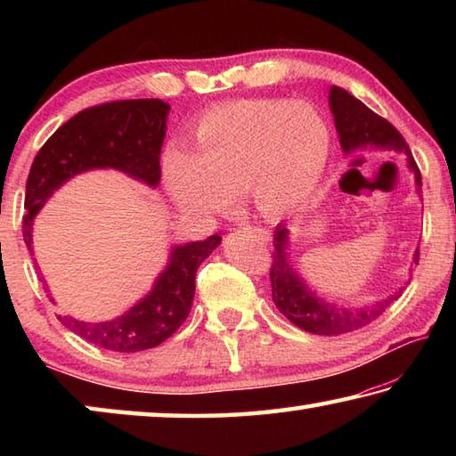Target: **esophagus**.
<instances>
[{"instance_id": "obj_1", "label": "esophagus", "mask_w": 456, "mask_h": 456, "mask_svg": "<svg viewBox=\"0 0 456 456\" xmlns=\"http://www.w3.org/2000/svg\"><path fill=\"white\" fill-rule=\"evenodd\" d=\"M243 229L249 231V233H253L257 239H261V241H269V233H267L265 229L256 227V225H249V223H243Z\"/></svg>"}]
</instances>
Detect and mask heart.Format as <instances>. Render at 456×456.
Listing matches in <instances>:
<instances>
[{
	"label": "heart",
	"mask_w": 456,
	"mask_h": 456,
	"mask_svg": "<svg viewBox=\"0 0 456 456\" xmlns=\"http://www.w3.org/2000/svg\"><path fill=\"white\" fill-rule=\"evenodd\" d=\"M330 128L318 108L289 100H237L207 110L191 146L163 157L165 184L184 211L215 213L235 192L265 217H281L312 195L326 167Z\"/></svg>",
	"instance_id": "1"
}]
</instances>
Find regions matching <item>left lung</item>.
I'll use <instances>...</instances> for the list:
<instances>
[{
	"label": "left lung",
	"mask_w": 456,
	"mask_h": 456,
	"mask_svg": "<svg viewBox=\"0 0 456 456\" xmlns=\"http://www.w3.org/2000/svg\"><path fill=\"white\" fill-rule=\"evenodd\" d=\"M328 102L331 114H334L342 151L350 154L364 151L368 146H376V149H388L406 154L408 168L414 173L416 191L420 195V171L414 163L412 152L408 149L403 134L388 120L378 117L364 102H360L358 98H354L344 88L331 86ZM273 245V264L272 272H269V275H272L273 304L291 323L310 331V334L342 336L348 334V331L364 328L368 323H372L378 315H382L386 307L395 302L400 291H403L400 289L395 296L378 299V302L364 307H342L328 304L326 299L315 296V291L310 289V285L304 281V277L293 267V261L289 259V229L283 223L275 227ZM412 261L419 265V249L414 251Z\"/></svg>",
	"instance_id": "obj_1"
}]
</instances>
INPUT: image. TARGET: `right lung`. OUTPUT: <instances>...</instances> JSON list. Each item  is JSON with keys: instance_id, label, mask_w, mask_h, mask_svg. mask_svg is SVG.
<instances>
[{"instance_id": "1", "label": "right lung", "mask_w": 456, "mask_h": 456, "mask_svg": "<svg viewBox=\"0 0 456 456\" xmlns=\"http://www.w3.org/2000/svg\"><path fill=\"white\" fill-rule=\"evenodd\" d=\"M168 110L171 106L159 98L117 100L86 108L64 122L45 141L29 168L24 217L28 249L34 253L36 215L53 191L76 175L94 168H117L149 187H159L160 146L167 134ZM219 243L221 237L211 235L205 241L175 245L152 289L118 318L92 323L60 315V322L76 336L110 352L130 354L154 348L187 320L197 269ZM48 297L53 302L52 296Z\"/></svg>"}]
</instances>
